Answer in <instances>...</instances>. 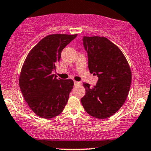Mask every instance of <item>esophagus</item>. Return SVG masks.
<instances>
[{
	"label": "esophagus",
	"instance_id": "34e87169",
	"mask_svg": "<svg viewBox=\"0 0 151 151\" xmlns=\"http://www.w3.org/2000/svg\"><path fill=\"white\" fill-rule=\"evenodd\" d=\"M74 85H80V84H81V82H78L76 81H74Z\"/></svg>",
	"mask_w": 151,
	"mask_h": 151
}]
</instances>
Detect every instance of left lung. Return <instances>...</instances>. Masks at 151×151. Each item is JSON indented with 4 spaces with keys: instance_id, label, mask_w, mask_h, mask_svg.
Returning <instances> with one entry per match:
<instances>
[{
    "instance_id": "8db88e82",
    "label": "left lung",
    "mask_w": 151,
    "mask_h": 151,
    "mask_svg": "<svg viewBox=\"0 0 151 151\" xmlns=\"http://www.w3.org/2000/svg\"><path fill=\"white\" fill-rule=\"evenodd\" d=\"M90 73L99 77L93 88L83 83L81 101L90 115L106 119L118 111L127 98L132 80L129 64L121 50L107 38L83 37Z\"/></svg>"
}]
</instances>
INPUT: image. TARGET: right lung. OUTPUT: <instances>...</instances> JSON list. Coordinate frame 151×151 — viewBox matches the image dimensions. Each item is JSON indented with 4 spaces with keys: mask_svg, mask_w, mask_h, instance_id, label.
<instances>
[{
    "mask_svg": "<svg viewBox=\"0 0 151 151\" xmlns=\"http://www.w3.org/2000/svg\"><path fill=\"white\" fill-rule=\"evenodd\" d=\"M77 35H50L30 50L22 66L19 86L32 111L40 117L50 119L63 110L73 88L72 79H57L55 70L62 50Z\"/></svg>",
    "mask_w": 151,
    "mask_h": 151,
    "instance_id": "right-lung-1",
    "label": "right lung"
}]
</instances>
